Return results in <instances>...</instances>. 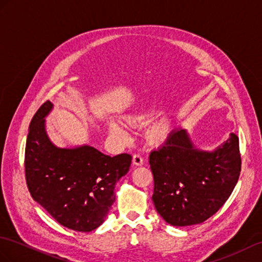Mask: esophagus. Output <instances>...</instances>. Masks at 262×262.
<instances>
[{
	"mask_svg": "<svg viewBox=\"0 0 262 262\" xmlns=\"http://www.w3.org/2000/svg\"><path fill=\"white\" fill-rule=\"evenodd\" d=\"M132 163L133 165H136V167H141L143 164V159L140 155H135L132 158Z\"/></svg>",
	"mask_w": 262,
	"mask_h": 262,
	"instance_id": "obj_1",
	"label": "esophagus"
}]
</instances>
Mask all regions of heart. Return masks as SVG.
I'll use <instances>...</instances> for the list:
<instances>
[{
	"mask_svg": "<svg viewBox=\"0 0 262 262\" xmlns=\"http://www.w3.org/2000/svg\"><path fill=\"white\" fill-rule=\"evenodd\" d=\"M157 111L153 107H143L127 113L122 117V121L131 127H142L150 123L155 119ZM109 133L112 138L119 140V141H125L127 139V132L122 126L116 122H110L107 125ZM172 133V121L168 117H162L156 122H153L146 127L143 138L145 142L151 146H162L169 141Z\"/></svg>",
	"mask_w": 262,
	"mask_h": 262,
	"instance_id": "b5f03b06",
	"label": "heart"
}]
</instances>
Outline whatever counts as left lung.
<instances>
[{"instance_id":"1","label":"left lung","mask_w":262,"mask_h":262,"mask_svg":"<svg viewBox=\"0 0 262 262\" xmlns=\"http://www.w3.org/2000/svg\"><path fill=\"white\" fill-rule=\"evenodd\" d=\"M149 162L158 213L171 226L198 225L218 211L238 182L239 138L230 133L213 151H205L192 143L187 130L177 129L150 153Z\"/></svg>"}]
</instances>
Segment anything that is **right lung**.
<instances>
[{"mask_svg": "<svg viewBox=\"0 0 262 262\" xmlns=\"http://www.w3.org/2000/svg\"><path fill=\"white\" fill-rule=\"evenodd\" d=\"M52 109L50 101L43 103L29 126L24 161L28 188L60 225L90 232L104 222L116 201V183L127 173L132 157H110L88 144L59 148L46 129Z\"/></svg>", "mask_w": 262, "mask_h": 262, "instance_id": "right-lung-1", "label": "right lung"}]
</instances>
